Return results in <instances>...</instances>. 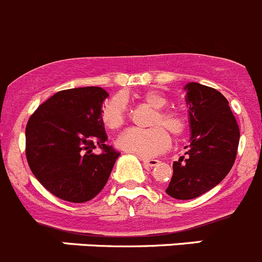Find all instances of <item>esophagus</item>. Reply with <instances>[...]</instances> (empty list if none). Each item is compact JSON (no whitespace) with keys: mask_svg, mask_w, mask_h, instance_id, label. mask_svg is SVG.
<instances>
[{"mask_svg":"<svg viewBox=\"0 0 262 262\" xmlns=\"http://www.w3.org/2000/svg\"><path fill=\"white\" fill-rule=\"evenodd\" d=\"M141 161H143V164L145 165L147 167H155V166H157L158 162H160V161L155 160V158H143Z\"/></svg>","mask_w":262,"mask_h":262,"instance_id":"esophagus-1","label":"esophagus"}]
</instances>
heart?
Instances as JSON below:
<instances>
[{"instance_id":"b5f03b06","label":"heart","mask_w":262,"mask_h":262,"mask_svg":"<svg viewBox=\"0 0 262 262\" xmlns=\"http://www.w3.org/2000/svg\"><path fill=\"white\" fill-rule=\"evenodd\" d=\"M143 104L155 109L148 129H127L115 144L121 150L140 157H153L165 152L170 147V136L166 129L175 138L183 135L187 122L183 115L174 110H166L169 101L164 93L158 91H147L139 96ZM126 101L121 96L109 98L101 107V122L107 129H118L126 122Z\"/></svg>"}]
</instances>
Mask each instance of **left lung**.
Here are the masks:
<instances>
[{"label":"left lung","instance_id":"1","mask_svg":"<svg viewBox=\"0 0 262 262\" xmlns=\"http://www.w3.org/2000/svg\"><path fill=\"white\" fill-rule=\"evenodd\" d=\"M189 145L186 156L172 164L166 193L178 200H191L214 188L234 165L239 145V126L229 101L217 90L200 83H187Z\"/></svg>","mask_w":262,"mask_h":262}]
</instances>
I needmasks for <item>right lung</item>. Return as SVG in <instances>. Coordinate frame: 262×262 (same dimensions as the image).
Returning <instances> with one entry per match:
<instances>
[{
    "mask_svg": "<svg viewBox=\"0 0 262 262\" xmlns=\"http://www.w3.org/2000/svg\"><path fill=\"white\" fill-rule=\"evenodd\" d=\"M101 87L59 91L31 115L26 156L31 171L57 198L85 203L106 184L119 153L106 145ZM96 147L103 150L95 154Z\"/></svg>",
    "mask_w": 262,
    "mask_h": 262,
    "instance_id": "add662e5",
    "label": "right lung"
}]
</instances>
